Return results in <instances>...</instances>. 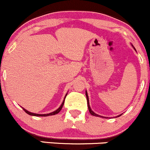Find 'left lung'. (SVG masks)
Wrapping results in <instances>:
<instances>
[{"label":"left lung","instance_id":"left-lung-1","mask_svg":"<svg viewBox=\"0 0 150 150\" xmlns=\"http://www.w3.org/2000/svg\"><path fill=\"white\" fill-rule=\"evenodd\" d=\"M134 50H135V49H134ZM86 98H87V103H88V110H89V112H90V113L92 115H94V116H98V117H102V116H100V115H98V114H96L95 112H93L91 110V108H90V105H89V101H88V94H87V92L86 91ZM121 115H120L119 116H120ZM118 116V117H119Z\"/></svg>","mask_w":150,"mask_h":150}]
</instances>
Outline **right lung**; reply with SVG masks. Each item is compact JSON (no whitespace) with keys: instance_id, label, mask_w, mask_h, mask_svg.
Instances as JSON below:
<instances>
[{"instance_id":"obj_1","label":"right lung","mask_w":150,"mask_h":150,"mask_svg":"<svg viewBox=\"0 0 150 150\" xmlns=\"http://www.w3.org/2000/svg\"><path fill=\"white\" fill-rule=\"evenodd\" d=\"M67 95H66V96H67ZM66 96H65V98H66ZM65 98H64V100H65ZM64 103V100L63 103H62L61 106L59 108L57 109V110H55V111H54V112H50V113H48V114H36V113H33V112H29V111H28V110H25V108H23V110H24V111H25V112H26V113H28V115H34V116H45H45L56 115V114L58 113V112H59L60 110H62V107H63Z\"/></svg>"}]
</instances>
